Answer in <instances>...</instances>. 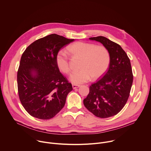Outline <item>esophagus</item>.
I'll return each instance as SVG.
<instances>
[{"mask_svg": "<svg viewBox=\"0 0 151 151\" xmlns=\"http://www.w3.org/2000/svg\"><path fill=\"white\" fill-rule=\"evenodd\" d=\"M79 87H80V85H75V84L72 85V87H73V89H76L77 88H79Z\"/></svg>", "mask_w": 151, "mask_h": 151, "instance_id": "1", "label": "esophagus"}]
</instances>
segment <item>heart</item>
Segmentation results:
<instances>
[{
	"label": "heart",
	"mask_w": 151,
	"mask_h": 151,
	"mask_svg": "<svg viewBox=\"0 0 151 151\" xmlns=\"http://www.w3.org/2000/svg\"><path fill=\"white\" fill-rule=\"evenodd\" d=\"M68 51L72 55L81 58L79 71L74 72L70 77L75 84H81L89 81L91 78L97 79L107 70L110 63V54L107 49L101 45L84 42H77L69 45ZM56 63L64 73L70 72L68 55L62 51L56 55Z\"/></svg>",
	"instance_id": "obj_1"
}]
</instances>
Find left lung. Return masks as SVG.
<instances>
[{
    "mask_svg": "<svg viewBox=\"0 0 151 151\" xmlns=\"http://www.w3.org/2000/svg\"><path fill=\"white\" fill-rule=\"evenodd\" d=\"M108 50L110 64L102 78L90 87L83 104L97 117L106 118L118 114L130 96L133 81L130 60L116 43L104 36L90 37Z\"/></svg>",
    "mask_w": 151,
    "mask_h": 151,
    "instance_id": "left-lung-1",
    "label": "left lung"
}]
</instances>
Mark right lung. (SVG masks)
<instances>
[{"label":"right lung","instance_id":"1","mask_svg":"<svg viewBox=\"0 0 151 151\" xmlns=\"http://www.w3.org/2000/svg\"><path fill=\"white\" fill-rule=\"evenodd\" d=\"M73 40L51 34L33 42L22 54L17 72L18 92L21 104L31 116L50 119L65 104L73 88L60 73L56 55Z\"/></svg>","mask_w":151,"mask_h":151}]
</instances>
